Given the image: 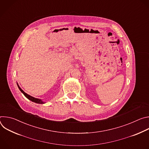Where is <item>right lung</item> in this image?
<instances>
[{
	"label": "right lung",
	"mask_w": 149,
	"mask_h": 149,
	"mask_svg": "<svg viewBox=\"0 0 149 149\" xmlns=\"http://www.w3.org/2000/svg\"><path fill=\"white\" fill-rule=\"evenodd\" d=\"M17 87H18V88H19V89L20 90V91L22 92L23 94H24V95L28 98V99H29V100H31V101H32V102H36V103H38V104H44V103H45L44 102H43L42 101V100H40V99H38V98H35V97H32V96H31V95H28V94H26V93H25L22 89L20 88V87L19 86V85H18V84L17 83Z\"/></svg>",
	"instance_id": "add662e5"
}]
</instances>
